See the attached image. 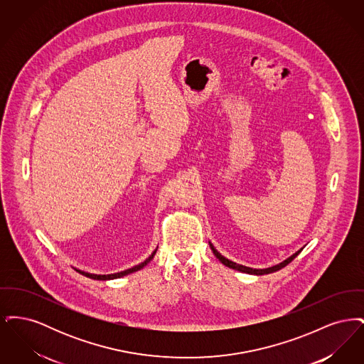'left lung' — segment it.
<instances>
[{"label": "left lung", "instance_id": "1", "mask_svg": "<svg viewBox=\"0 0 364 364\" xmlns=\"http://www.w3.org/2000/svg\"><path fill=\"white\" fill-rule=\"evenodd\" d=\"M210 248H211V251H213V254L217 257V259L220 260L223 264H225L228 267H230V269H235V270H239V272H242V273H248V274H257V276H262V274H269V273H274V272H277L279 269H282V267H285L288 263H291L292 260L301 252V250H299L297 252H294L292 257H289L288 259L284 260V262H281V263H278L276 266H272V267H267V269H252V267H247V266H242V264H239V263H235V262H232V260L226 259L225 257H223L215 248H214V245L210 242Z\"/></svg>", "mask_w": 364, "mask_h": 364}]
</instances>
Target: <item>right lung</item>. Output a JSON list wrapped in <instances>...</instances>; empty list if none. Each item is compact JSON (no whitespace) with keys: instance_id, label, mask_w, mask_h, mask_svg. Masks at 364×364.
<instances>
[{"instance_id":"right-lung-1","label":"right lung","mask_w":364,"mask_h":364,"mask_svg":"<svg viewBox=\"0 0 364 364\" xmlns=\"http://www.w3.org/2000/svg\"><path fill=\"white\" fill-rule=\"evenodd\" d=\"M156 250L147 258V259L144 260V262H141V263H139L136 266H134V267H131V269H127V270H124V272H120V273H114V274H91V273H86V272H82V270H77L79 273H82L83 276H86L88 278H92V279H114V278H120L122 276H127V274H129V273H134V272H138L140 269H143L150 260L154 258V255H156Z\"/></svg>"}]
</instances>
